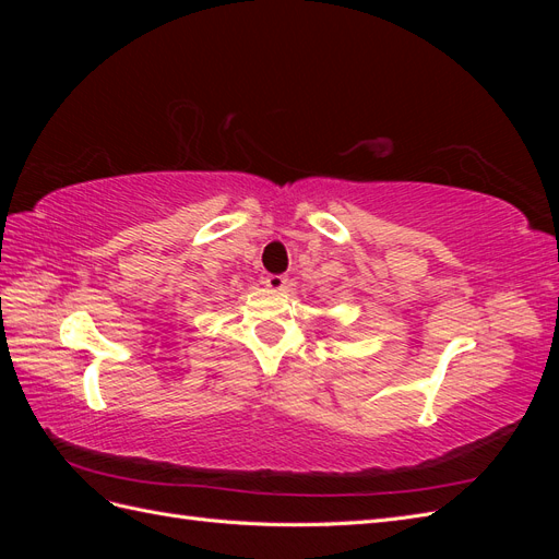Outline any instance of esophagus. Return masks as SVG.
Here are the masks:
<instances>
[{
  "mask_svg": "<svg viewBox=\"0 0 559 559\" xmlns=\"http://www.w3.org/2000/svg\"><path fill=\"white\" fill-rule=\"evenodd\" d=\"M286 284H289L286 275H267L265 277V286H267V289H273V292H284Z\"/></svg>",
  "mask_w": 559,
  "mask_h": 559,
  "instance_id": "34e87169",
  "label": "esophagus"
}]
</instances>
